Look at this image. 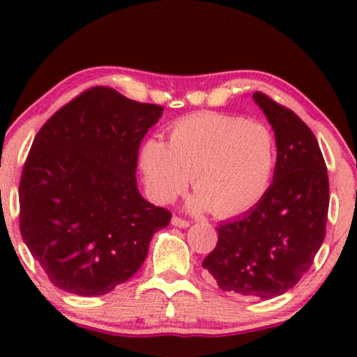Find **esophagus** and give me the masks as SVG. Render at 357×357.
Masks as SVG:
<instances>
[{
    "label": "esophagus",
    "mask_w": 357,
    "mask_h": 357,
    "mask_svg": "<svg viewBox=\"0 0 357 357\" xmlns=\"http://www.w3.org/2000/svg\"><path fill=\"white\" fill-rule=\"evenodd\" d=\"M171 223H173L174 227H178V228H188V227H190V221L184 220V218H179V216H173Z\"/></svg>",
    "instance_id": "34e87169"
}]
</instances>
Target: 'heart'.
Wrapping results in <instances>:
<instances>
[{"mask_svg": "<svg viewBox=\"0 0 357 357\" xmlns=\"http://www.w3.org/2000/svg\"><path fill=\"white\" fill-rule=\"evenodd\" d=\"M275 136L261 122L218 112H198L171 127L169 142L147 141L141 169L155 202L169 203L191 176L192 204L220 218L241 215L260 203L272 183Z\"/></svg>", "mask_w": 357, "mask_h": 357, "instance_id": "heart-1", "label": "heart"}]
</instances>
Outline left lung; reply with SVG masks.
Wrapping results in <instances>:
<instances>
[{
	"mask_svg": "<svg viewBox=\"0 0 357 357\" xmlns=\"http://www.w3.org/2000/svg\"><path fill=\"white\" fill-rule=\"evenodd\" d=\"M253 100L275 132L273 183L252 210L220 225L203 268L225 292L267 301L292 289L312 265L326 236L329 178L305 122L265 93L255 92Z\"/></svg>",
	"mask_w": 357,
	"mask_h": 357,
	"instance_id": "obj_1",
	"label": "left lung"
}]
</instances>
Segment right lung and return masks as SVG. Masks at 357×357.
<instances>
[{"instance_id": "add662e5", "label": "right lung", "mask_w": 357, "mask_h": 357, "mask_svg": "<svg viewBox=\"0 0 357 357\" xmlns=\"http://www.w3.org/2000/svg\"><path fill=\"white\" fill-rule=\"evenodd\" d=\"M161 105L93 87L36 134L20 179V231L50 282L75 296H104L141 268L171 213L137 190L142 137Z\"/></svg>"}]
</instances>
